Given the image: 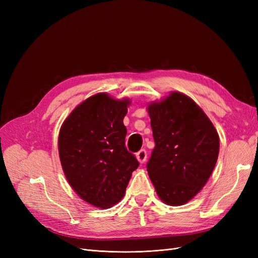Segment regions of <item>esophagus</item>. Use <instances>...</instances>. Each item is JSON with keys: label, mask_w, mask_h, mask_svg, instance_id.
<instances>
[{"label": "esophagus", "mask_w": 258, "mask_h": 258, "mask_svg": "<svg viewBox=\"0 0 258 258\" xmlns=\"http://www.w3.org/2000/svg\"><path fill=\"white\" fill-rule=\"evenodd\" d=\"M146 158H147V153H146L145 150H141V151L137 153V159L141 163L145 162Z\"/></svg>", "instance_id": "obj_1"}]
</instances>
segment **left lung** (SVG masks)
<instances>
[{
  "mask_svg": "<svg viewBox=\"0 0 258 258\" xmlns=\"http://www.w3.org/2000/svg\"><path fill=\"white\" fill-rule=\"evenodd\" d=\"M155 147L147 172L158 197L182 206L206 185L216 165L220 138L204 111L181 92L147 107Z\"/></svg>",
  "mask_w": 258,
  "mask_h": 258,
  "instance_id": "left-lung-1",
  "label": "left lung"
}]
</instances>
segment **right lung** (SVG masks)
<instances>
[{
    "label": "right lung",
    "mask_w": 258,
    "mask_h": 258,
    "mask_svg": "<svg viewBox=\"0 0 258 258\" xmlns=\"http://www.w3.org/2000/svg\"><path fill=\"white\" fill-rule=\"evenodd\" d=\"M129 104L128 99L98 93L77 105L59 132V157L68 182L97 208L119 202L139 167L124 145L127 128L122 120Z\"/></svg>",
    "instance_id": "1"
}]
</instances>
